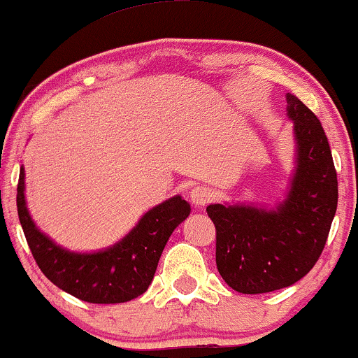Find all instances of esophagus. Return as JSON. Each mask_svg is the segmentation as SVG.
<instances>
[{"mask_svg": "<svg viewBox=\"0 0 358 358\" xmlns=\"http://www.w3.org/2000/svg\"><path fill=\"white\" fill-rule=\"evenodd\" d=\"M188 196H190L193 205H196V207H203V205L210 202L213 193L210 188L205 187V185H196V187L192 188L190 195Z\"/></svg>", "mask_w": 358, "mask_h": 358, "instance_id": "1", "label": "esophagus"}]
</instances>
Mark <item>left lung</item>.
<instances>
[{
  "mask_svg": "<svg viewBox=\"0 0 358 358\" xmlns=\"http://www.w3.org/2000/svg\"><path fill=\"white\" fill-rule=\"evenodd\" d=\"M293 121L294 173L276 208L256 205L207 207L217 231L220 276L244 294L269 293L299 281L322 256L338 202V182L322 122L287 92Z\"/></svg>",
  "mask_w": 358,
  "mask_h": 358,
  "instance_id": "8db88e82",
  "label": "left lung"
}]
</instances>
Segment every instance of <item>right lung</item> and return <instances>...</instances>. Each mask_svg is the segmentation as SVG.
<instances>
[{"mask_svg":"<svg viewBox=\"0 0 358 358\" xmlns=\"http://www.w3.org/2000/svg\"><path fill=\"white\" fill-rule=\"evenodd\" d=\"M20 224L42 273L60 289L87 303L110 305L141 296L153 281L168 239L190 215V203L180 195L148 210L136 227L110 248L72 252L57 245L31 220L24 200V168L16 193Z\"/></svg>","mask_w":358,"mask_h":358,"instance_id":"obj_1","label":"right lung"}]
</instances>
